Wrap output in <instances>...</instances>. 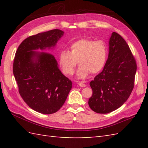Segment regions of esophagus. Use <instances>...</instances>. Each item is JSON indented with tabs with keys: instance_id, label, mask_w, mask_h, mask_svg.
I'll return each mask as SVG.
<instances>
[{
	"instance_id": "esophagus-1",
	"label": "esophagus",
	"mask_w": 148,
	"mask_h": 148,
	"mask_svg": "<svg viewBox=\"0 0 148 148\" xmlns=\"http://www.w3.org/2000/svg\"><path fill=\"white\" fill-rule=\"evenodd\" d=\"M78 85H79V86H81V87H85V86H86V84H84V83H82V82H79V83H78Z\"/></svg>"
}]
</instances>
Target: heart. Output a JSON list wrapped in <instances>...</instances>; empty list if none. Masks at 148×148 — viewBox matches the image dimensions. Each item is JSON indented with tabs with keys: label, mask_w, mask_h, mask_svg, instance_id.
Here are the masks:
<instances>
[{
	"label": "heart",
	"mask_w": 148,
	"mask_h": 148,
	"mask_svg": "<svg viewBox=\"0 0 148 148\" xmlns=\"http://www.w3.org/2000/svg\"><path fill=\"white\" fill-rule=\"evenodd\" d=\"M71 51L64 49L60 53L59 63L63 72L72 75L78 63L80 65L77 77L84 78L90 72L95 74L100 72L105 66L108 58V49L102 40L83 38L72 42Z\"/></svg>",
	"instance_id": "heart-1"
}]
</instances>
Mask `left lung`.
I'll list each match as a JSON object with an SVG mask.
<instances>
[{
  "label": "left lung",
  "mask_w": 148,
  "mask_h": 148,
  "mask_svg": "<svg viewBox=\"0 0 148 148\" xmlns=\"http://www.w3.org/2000/svg\"><path fill=\"white\" fill-rule=\"evenodd\" d=\"M109 56L103 71L90 83L93 91L88 100L92 111L107 114L127 101L134 87L136 61L128 44L116 32L109 39Z\"/></svg>",
  "instance_id": "1"
}]
</instances>
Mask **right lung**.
Returning <instances> with one entry per match:
<instances>
[{"label": "right lung", "instance_id": "obj_1", "mask_svg": "<svg viewBox=\"0 0 148 148\" xmlns=\"http://www.w3.org/2000/svg\"><path fill=\"white\" fill-rule=\"evenodd\" d=\"M63 34L54 29L27 37L14 58L13 74L20 95L31 109L42 114H53L62 108L72 82L60 71L54 56L33 50L54 47Z\"/></svg>", "mask_w": 148, "mask_h": 148}]
</instances>
